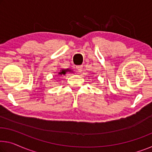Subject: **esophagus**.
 <instances>
[{"mask_svg":"<svg viewBox=\"0 0 152 152\" xmlns=\"http://www.w3.org/2000/svg\"><path fill=\"white\" fill-rule=\"evenodd\" d=\"M76 69L78 71V72H81V71H82L83 66H77L76 67Z\"/></svg>","mask_w":152,"mask_h":152,"instance_id":"1","label":"esophagus"}]
</instances>
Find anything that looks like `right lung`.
Instances as JSON below:
<instances>
[{
  "label": "right lung",
  "mask_w": 152,
  "mask_h": 152,
  "mask_svg": "<svg viewBox=\"0 0 152 152\" xmlns=\"http://www.w3.org/2000/svg\"><path fill=\"white\" fill-rule=\"evenodd\" d=\"M67 72H71V70H69V69H62V70H60V73H58V74L60 75H65L66 74V73H67Z\"/></svg>",
  "instance_id": "add662e5"
}]
</instances>
